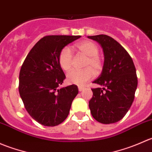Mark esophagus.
Masks as SVG:
<instances>
[{"label": "esophagus", "instance_id": "1", "mask_svg": "<svg viewBox=\"0 0 152 152\" xmlns=\"http://www.w3.org/2000/svg\"><path fill=\"white\" fill-rule=\"evenodd\" d=\"M78 88H79V92L82 91V90H83L84 89H85L83 87H82V86H79V87H78Z\"/></svg>", "mask_w": 152, "mask_h": 152}]
</instances>
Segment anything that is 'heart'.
Wrapping results in <instances>:
<instances>
[{
  "label": "heart",
  "instance_id": "heart-1",
  "mask_svg": "<svg viewBox=\"0 0 152 152\" xmlns=\"http://www.w3.org/2000/svg\"><path fill=\"white\" fill-rule=\"evenodd\" d=\"M76 48L82 54L87 56L85 62L86 68L81 70H73L67 75L68 83L73 85H83L88 81L94 78L96 73H99L103 68V62L98 56L99 48L94 42L85 40L79 42ZM59 63L62 69L65 71H69L73 65V54L71 50L67 47H65L59 56Z\"/></svg>",
  "mask_w": 152,
  "mask_h": 152
}]
</instances>
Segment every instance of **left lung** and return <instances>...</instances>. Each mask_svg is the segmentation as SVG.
I'll return each mask as SVG.
<instances>
[{
	"label": "left lung",
	"mask_w": 152,
	"mask_h": 152,
	"mask_svg": "<svg viewBox=\"0 0 152 152\" xmlns=\"http://www.w3.org/2000/svg\"><path fill=\"white\" fill-rule=\"evenodd\" d=\"M87 37L99 42L104 56L102 73L93 82L102 88L92 89L90 113L100 123H116L125 116L134 101L137 87L134 62L126 50L111 37L99 34Z\"/></svg>",
	"instance_id": "8db88e82"
}]
</instances>
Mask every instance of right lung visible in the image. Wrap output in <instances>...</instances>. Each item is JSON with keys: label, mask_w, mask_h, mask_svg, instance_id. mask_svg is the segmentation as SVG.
Here are the masks:
<instances>
[{"label": "right lung", "mask_w": 152, "mask_h": 152, "mask_svg": "<svg viewBox=\"0 0 152 152\" xmlns=\"http://www.w3.org/2000/svg\"><path fill=\"white\" fill-rule=\"evenodd\" d=\"M81 36L50 35L39 39L20 71L19 92L26 110L38 123L55 126L67 118L79 93L75 85L60 88L65 75L59 63L61 50Z\"/></svg>", "instance_id": "1"}]
</instances>
